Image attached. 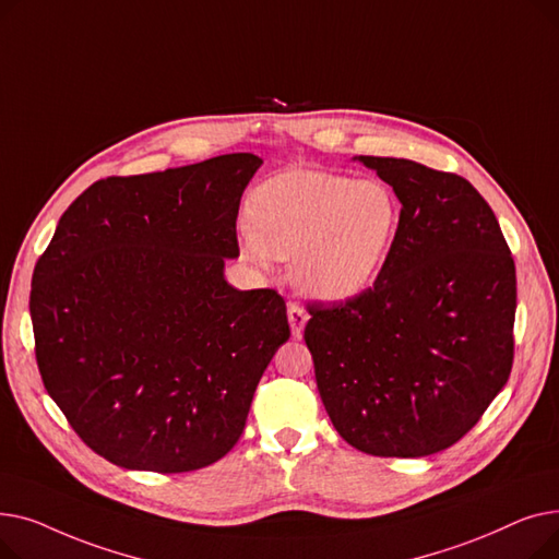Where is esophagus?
<instances>
[{
    "instance_id": "esophagus-1",
    "label": "esophagus",
    "mask_w": 559,
    "mask_h": 559,
    "mask_svg": "<svg viewBox=\"0 0 559 559\" xmlns=\"http://www.w3.org/2000/svg\"><path fill=\"white\" fill-rule=\"evenodd\" d=\"M287 319H289L292 335H295V337H301L304 326H306V321H308L306 310H304L301 306H297V304H287Z\"/></svg>"
}]
</instances>
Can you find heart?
Segmentation results:
<instances>
[{
  "instance_id": "1",
  "label": "heart",
  "mask_w": 559,
  "mask_h": 559,
  "mask_svg": "<svg viewBox=\"0 0 559 559\" xmlns=\"http://www.w3.org/2000/svg\"><path fill=\"white\" fill-rule=\"evenodd\" d=\"M399 226V201L380 181L292 169L255 188L245 251L264 262L292 260L304 295L344 301L376 278Z\"/></svg>"
}]
</instances>
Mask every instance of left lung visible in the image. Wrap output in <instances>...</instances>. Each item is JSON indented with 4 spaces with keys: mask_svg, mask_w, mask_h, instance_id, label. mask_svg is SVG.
<instances>
[{
    "mask_svg": "<svg viewBox=\"0 0 559 559\" xmlns=\"http://www.w3.org/2000/svg\"><path fill=\"white\" fill-rule=\"evenodd\" d=\"M401 201L373 285L310 304L304 340L326 413L354 449L424 457L472 430L514 360L516 270L489 203L466 179L360 156Z\"/></svg>",
    "mask_w": 559,
    "mask_h": 559,
    "instance_id": "8db88e82",
    "label": "left lung"
}]
</instances>
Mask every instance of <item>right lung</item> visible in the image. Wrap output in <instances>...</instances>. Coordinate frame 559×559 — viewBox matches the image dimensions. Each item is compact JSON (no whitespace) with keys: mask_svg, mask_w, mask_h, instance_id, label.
<instances>
[{"mask_svg":"<svg viewBox=\"0 0 559 559\" xmlns=\"http://www.w3.org/2000/svg\"><path fill=\"white\" fill-rule=\"evenodd\" d=\"M260 165L226 154L108 176L74 199L36 262L28 310L45 390L117 466L183 474L224 457L289 337L276 289L224 278Z\"/></svg>","mask_w":559,"mask_h":559,"instance_id":"1","label":"right lung"}]
</instances>
